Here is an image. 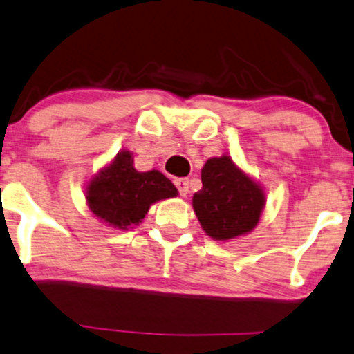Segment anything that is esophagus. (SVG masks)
Instances as JSON below:
<instances>
[{
  "instance_id": "obj_1",
  "label": "esophagus",
  "mask_w": 354,
  "mask_h": 354,
  "mask_svg": "<svg viewBox=\"0 0 354 354\" xmlns=\"http://www.w3.org/2000/svg\"><path fill=\"white\" fill-rule=\"evenodd\" d=\"M174 184H176L178 194H180L182 197H185V195L189 194V180H187V178H176Z\"/></svg>"
}]
</instances>
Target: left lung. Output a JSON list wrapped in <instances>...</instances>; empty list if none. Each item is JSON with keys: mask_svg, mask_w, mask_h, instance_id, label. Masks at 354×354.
<instances>
[{"mask_svg": "<svg viewBox=\"0 0 354 354\" xmlns=\"http://www.w3.org/2000/svg\"><path fill=\"white\" fill-rule=\"evenodd\" d=\"M202 184L192 205L208 236L226 241L256 228L266 205L264 190L230 156L212 157L205 162Z\"/></svg>", "mask_w": 354, "mask_h": 354, "instance_id": "8db88e82", "label": "left lung"}]
</instances>
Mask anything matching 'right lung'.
Listing matches in <instances>:
<instances>
[{
  "label": "right lung",
  "mask_w": 354,
  "mask_h": 354,
  "mask_svg": "<svg viewBox=\"0 0 354 354\" xmlns=\"http://www.w3.org/2000/svg\"><path fill=\"white\" fill-rule=\"evenodd\" d=\"M177 189L159 170L139 172L129 151L115 159L88 182L85 192L90 212L113 228L139 225L159 200L177 197Z\"/></svg>",
  "instance_id": "1"
}]
</instances>
